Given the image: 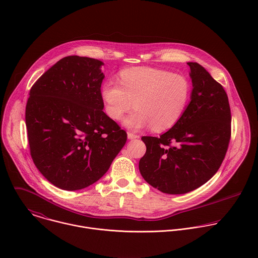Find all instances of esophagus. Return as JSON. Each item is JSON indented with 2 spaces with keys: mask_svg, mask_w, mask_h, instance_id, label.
Instances as JSON below:
<instances>
[{
  "mask_svg": "<svg viewBox=\"0 0 258 258\" xmlns=\"http://www.w3.org/2000/svg\"><path fill=\"white\" fill-rule=\"evenodd\" d=\"M127 138H128V140H135V139H139L140 137L133 133H127Z\"/></svg>",
  "mask_w": 258,
  "mask_h": 258,
  "instance_id": "34e87169",
  "label": "esophagus"
}]
</instances>
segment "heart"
Listing matches in <instances>:
<instances>
[{
    "label": "heart",
    "instance_id": "1",
    "mask_svg": "<svg viewBox=\"0 0 258 258\" xmlns=\"http://www.w3.org/2000/svg\"><path fill=\"white\" fill-rule=\"evenodd\" d=\"M119 85L108 81L101 88L107 115L119 120L133 106L135 111L123 120L133 131L151 126L169 130L178 122L189 105L192 86L187 78L152 67H133L119 75Z\"/></svg>",
    "mask_w": 258,
    "mask_h": 258
}]
</instances>
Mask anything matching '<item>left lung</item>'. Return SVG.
<instances>
[{
  "instance_id": "1",
  "label": "left lung",
  "mask_w": 258,
  "mask_h": 258,
  "mask_svg": "<svg viewBox=\"0 0 258 258\" xmlns=\"http://www.w3.org/2000/svg\"><path fill=\"white\" fill-rule=\"evenodd\" d=\"M191 101L176 124L160 137H142L144 179L166 194H186L208 181L222 164L231 138V109L223 86L196 62H188Z\"/></svg>"
}]
</instances>
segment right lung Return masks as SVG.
<instances>
[{"label":"right lung","instance_id":"1","mask_svg":"<svg viewBox=\"0 0 258 258\" xmlns=\"http://www.w3.org/2000/svg\"><path fill=\"white\" fill-rule=\"evenodd\" d=\"M100 60L67 56L35 82L25 110L30 155L54 186L87 188L109 169L126 133L104 113Z\"/></svg>","mask_w":258,"mask_h":258}]
</instances>
